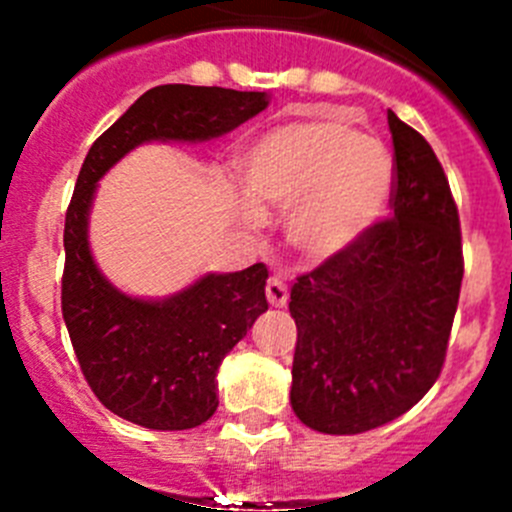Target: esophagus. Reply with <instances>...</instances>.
Listing matches in <instances>:
<instances>
[{
	"label": "esophagus",
	"mask_w": 512,
	"mask_h": 512,
	"mask_svg": "<svg viewBox=\"0 0 512 512\" xmlns=\"http://www.w3.org/2000/svg\"><path fill=\"white\" fill-rule=\"evenodd\" d=\"M266 300H269L271 307L287 305L289 289H287V284H284L279 277H271L269 282H266Z\"/></svg>",
	"instance_id": "1"
}]
</instances>
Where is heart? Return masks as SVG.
<instances>
[{"instance_id":"b5f03b06","label":"heart","mask_w":512,"mask_h":512,"mask_svg":"<svg viewBox=\"0 0 512 512\" xmlns=\"http://www.w3.org/2000/svg\"><path fill=\"white\" fill-rule=\"evenodd\" d=\"M243 184L264 210L289 212L287 238L305 259L328 261L351 251L382 220L395 166L387 148L354 125L312 117L253 140L243 156ZM255 206L241 202L248 220H259Z\"/></svg>"}]
</instances>
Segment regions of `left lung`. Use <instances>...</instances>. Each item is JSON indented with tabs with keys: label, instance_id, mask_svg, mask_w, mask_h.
Listing matches in <instances>:
<instances>
[{
	"label": "left lung",
	"instance_id": "obj_1",
	"mask_svg": "<svg viewBox=\"0 0 512 512\" xmlns=\"http://www.w3.org/2000/svg\"><path fill=\"white\" fill-rule=\"evenodd\" d=\"M392 217L297 277L292 410L312 431L354 436L408 413L446 361L464 256L459 210L428 140L387 110Z\"/></svg>",
	"mask_w": 512,
	"mask_h": 512
}]
</instances>
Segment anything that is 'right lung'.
Wrapping results in <instances>:
<instances>
[{"label": "right lung", "instance_id": "add662e5", "mask_svg": "<svg viewBox=\"0 0 512 512\" xmlns=\"http://www.w3.org/2000/svg\"><path fill=\"white\" fill-rule=\"evenodd\" d=\"M269 104L266 92L164 84L148 89L89 148L66 210L61 310L81 372L97 400L153 431H187L217 410V366L266 302L264 264L205 274L166 300H138L102 277L89 251L97 182L125 153L151 140H210Z\"/></svg>", "mask_w": 512, "mask_h": 512}]
</instances>
